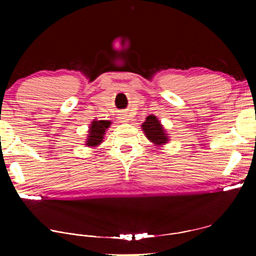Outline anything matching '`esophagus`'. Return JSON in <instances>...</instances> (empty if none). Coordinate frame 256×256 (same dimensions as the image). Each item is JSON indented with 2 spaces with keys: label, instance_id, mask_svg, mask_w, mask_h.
I'll use <instances>...</instances> for the list:
<instances>
[{
  "label": "esophagus",
  "instance_id": "34e87169",
  "mask_svg": "<svg viewBox=\"0 0 256 256\" xmlns=\"http://www.w3.org/2000/svg\"><path fill=\"white\" fill-rule=\"evenodd\" d=\"M120 120L124 121V122H127V120H128L127 115H126V114H120Z\"/></svg>",
  "mask_w": 256,
  "mask_h": 256
}]
</instances>
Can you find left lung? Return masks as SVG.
<instances>
[{
  "mask_svg": "<svg viewBox=\"0 0 256 256\" xmlns=\"http://www.w3.org/2000/svg\"><path fill=\"white\" fill-rule=\"evenodd\" d=\"M142 129L144 130L146 138L150 140L155 146H160L169 141V136L155 115L146 116V121L142 124Z\"/></svg>",
  "mask_w": 256,
  "mask_h": 256,
  "instance_id": "obj_1",
  "label": "left lung"
}]
</instances>
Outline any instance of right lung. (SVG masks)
<instances>
[{
	"mask_svg": "<svg viewBox=\"0 0 256 256\" xmlns=\"http://www.w3.org/2000/svg\"><path fill=\"white\" fill-rule=\"evenodd\" d=\"M110 121L107 120H94L90 124L88 136H87L86 146H98L102 142L104 135L107 128H110Z\"/></svg>",
	"mask_w": 256,
	"mask_h": 256,
	"instance_id": "1",
	"label": "right lung"
}]
</instances>
